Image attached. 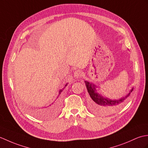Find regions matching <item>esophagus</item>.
<instances>
[{
  "label": "esophagus",
  "instance_id": "esophagus-1",
  "mask_svg": "<svg viewBox=\"0 0 148 148\" xmlns=\"http://www.w3.org/2000/svg\"><path fill=\"white\" fill-rule=\"evenodd\" d=\"M83 76V72L79 70H76L74 72V76L76 78H79Z\"/></svg>",
  "mask_w": 148,
  "mask_h": 148
}]
</instances>
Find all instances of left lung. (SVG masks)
Returning a JSON list of instances; mask_svg holds the SVG:
<instances>
[{
  "mask_svg": "<svg viewBox=\"0 0 148 148\" xmlns=\"http://www.w3.org/2000/svg\"><path fill=\"white\" fill-rule=\"evenodd\" d=\"M84 83H85L88 92L90 97L93 100V108L95 112L99 113V114H103V113L116 111L119 108H121L125 102V100L128 97L130 96V94L134 89V88H132L130 92L125 97H123V98L118 100H112L103 97L99 93H97L96 90V88L97 87L92 83H90L87 81H84Z\"/></svg>",
  "mask_w": 148,
  "mask_h": 148,
  "instance_id": "obj_1",
  "label": "left lung"
}]
</instances>
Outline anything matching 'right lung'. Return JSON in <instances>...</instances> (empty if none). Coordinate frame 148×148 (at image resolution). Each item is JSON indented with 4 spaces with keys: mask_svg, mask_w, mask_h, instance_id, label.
Masks as SVG:
<instances>
[{
    "mask_svg": "<svg viewBox=\"0 0 148 148\" xmlns=\"http://www.w3.org/2000/svg\"><path fill=\"white\" fill-rule=\"evenodd\" d=\"M67 83L64 86V88L59 91V93H58V96L57 97V99L58 98V97L62 92L63 90H64L65 88L67 86ZM58 103H55V102H54L53 103H52L51 104L49 105L48 107H45V108H41V109L39 110V111H34L33 114H36L38 116H47L49 115L50 114H52L53 112H54L55 109L58 107Z\"/></svg>",
    "mask_w": 148,
    "mask_h": 148,
    "instance_id": "right-lung-1",
    "label": "right lung"
}]
</instances>
